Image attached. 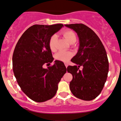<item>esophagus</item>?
<instances>
[{
  "mask_svg": "<svg viewBox=\"0 0 121 121\" xmlns=\"http://www.w3.org/2000/svg\"><path fill=\"white\" fill-rule=\"evenodd\" d=\"M65 66H66V67H67V66H68V64H67V63H65Z\"/></svg>",
  "mask_w": 121,
  "mask_h": 121,
  "instance_id": "obj_1",
  "label": "esophagus"
}]
</instances>
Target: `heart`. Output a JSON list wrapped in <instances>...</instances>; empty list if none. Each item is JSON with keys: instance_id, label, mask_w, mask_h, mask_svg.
Here are the masks:
<instances>
[{"instance_id": "b5f03b06", "label": "heart", "mask_w": 121, "mask_h": 121, "mask_svg": "<svg viewBox=\"0 0 121 121\" xmlns=\"http://www.w3.org/2000/svg\"><path fill=\"white\" fill-rule=\"evenodd\" d=\"M62 34L67 42L70 44H73L76 42L77 40V36L73 31L66 29L62 32ZM56 36L55 34L52 35L50 37L49 40V47L52 51H55V42H56ZM72 56V53L69 51H60L58 53H56L55 55V58L56 60L60 61L63 62H67Z\"/></svg>"}]
</instances>
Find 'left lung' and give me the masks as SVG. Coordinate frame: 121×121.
Segmentation results:
<instances>
[{
  "label": "left lung",
  "mask_w": 121,
  "mask_h": 121,
  "mask_svg": "<svg viewBox=\"0 0 121 121\" xmlns=\"http://www.w3.org/2000/svg\"><path fill=\"white\" fill-rule=\"evenodd\" d=\"M78 34L79 47L71 60L76 66H69L67 72L72 75L70 89L75 97L84 101L94 99L101 93L108 72L106 51L95 32L82 23L65 25ZM80 66L83 68L79 69Z\"/></svg>",
  "instance_id": "8db88e82"
}]
</instances>
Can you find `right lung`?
Returning <instances> with one entry per match:
<instances>
[{
  "label": "right lung",
  "instance_id": "add662e5",
  "mask_svg": "<svg viewBox=\"0 0 121 121\" xmlns=\"http://www.w3.org/2000/svg\"><path fill=\"white\" fill-rule=\"evenodd\" d=\"M63 24L34 25L29 27L18 40L13 55V69L22 90L31 99L42 103L52 98L58 84L67 69L62 61L44 69L54 58L49 47L50 37Z\"/></svg>",
  "mask_w": 121,
  "mask_h": 121
}]
</instances>
